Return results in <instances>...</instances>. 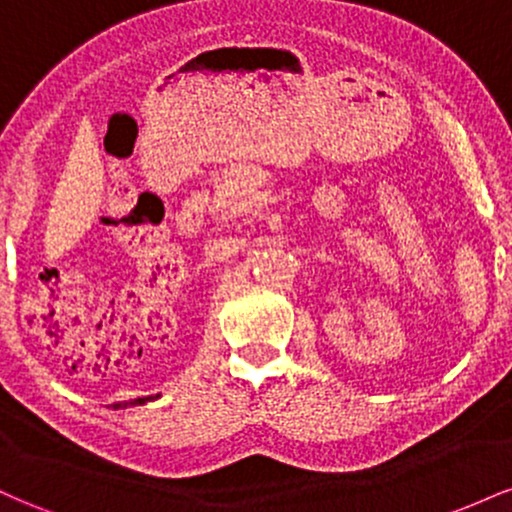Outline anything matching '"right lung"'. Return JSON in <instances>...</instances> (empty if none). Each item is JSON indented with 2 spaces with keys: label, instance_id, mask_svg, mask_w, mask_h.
<instances>
[{
  "label": "right lung",
  "instance_id": "right-lung-1",
  "mask_svg": "<svg viewBox=\"0 0 512 512\" xmlns=\"http://www.w3.org/2000/svg\"><path fill=\"white\" fill-rule=\"evenodd\" d=\"M151 399L154 397H139V399H129V402H117V404H113L115 409H120V407H132V404H144V402H151Z\"/></svg>",
  "mask_w": 512,
  "mask_h": 512
}]
</instances>
